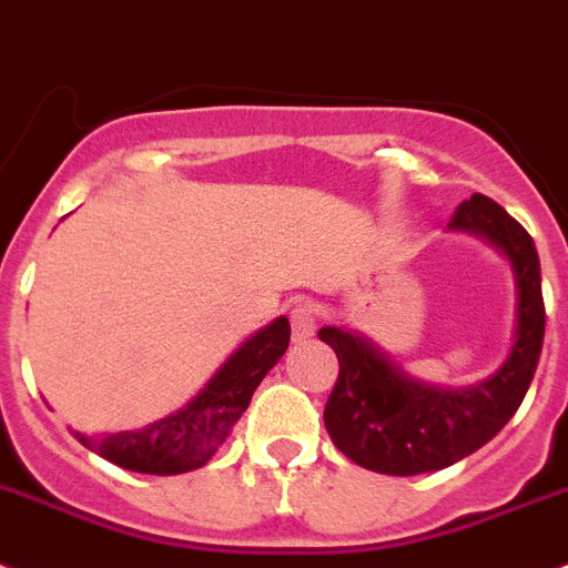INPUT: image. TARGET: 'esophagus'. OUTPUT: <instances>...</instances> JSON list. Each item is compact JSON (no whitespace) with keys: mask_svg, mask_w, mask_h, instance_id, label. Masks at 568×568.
<instances>
[{"mask_svg":"<svg viewBox=\"0 0 568 568\" xmlns=\"http://www.w3.org/2000/svg\"><path fill=\"white\" fill-rule=\"evenodd\" d=\"M288 320H291V331H294L296 339H308V336H314V331H316L314 305L296 303L294 308H291Z\"/></svg>","mask_w":568,"mask_h":568,"instance_id":"34e87169","label":"esophagus"}]
</instances>
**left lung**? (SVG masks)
Returning <instances> with one entry per match:
<instances>
[{"label": "left lung", "mask_w": 568, "mask_h": 568, "mask_svg": "<svg viewBox=\"0 0 568 568\" xmlns=\"http://www.w3.org/2000/svg\"><path fill=\"white\" fill-rule=\"evenodd\" d=\"M449 229L481 234L513 260L518 283L513 354L481 385L444 390L407 379L362 336L322 328L320 339L334 347L339 359V376L325 405V427L351 462L373 473L418 475L462 462L498 436L532 385L546 328L532 237L487 195L464 201Z\"/></svg>", "instance_id": "left-lung-1"}]
</instances>
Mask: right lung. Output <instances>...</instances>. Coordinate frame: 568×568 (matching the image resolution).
I'll use <instances>...</instances> for the list:
<instances>
[{"label": "right lung", "mask_w": 568, "mask_h": 568, "mask_svg": "<svg viewBox=\"0 0 568 568\" xmlns=\"http://www.w3.org/2000/svg\"><path fill=\"white\" fill-rule=\"evenodd\" d=\"M288 339L291 325L280 316L234 351L232 359L183 410L141 430L110 433L101 438L79 436L81 444L132 473L178 475L203 467L232 436V427L246 413L263 376L288 351Z\"/></svg>", "instance_id": "add662e5"}]
</instances>
